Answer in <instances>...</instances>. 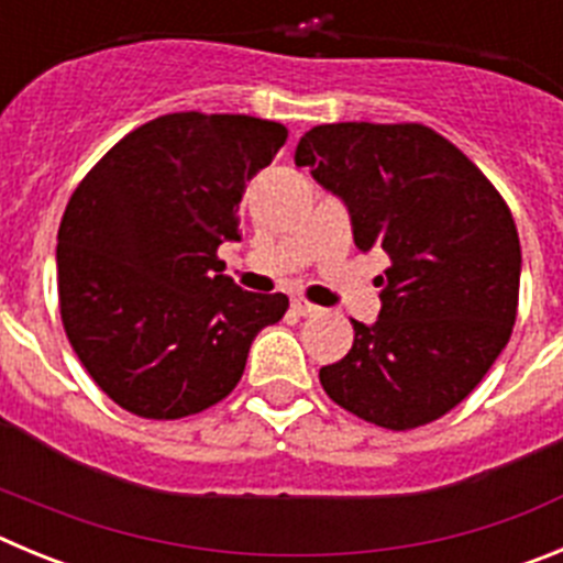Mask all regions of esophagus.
I'll return each mask as SVG.
<instances>
[{"mask_svg": "<svg viewBox=\"0 0 563 563\" xmlns=\"http://www.w3.org/2000/svg\"><path fill=\"white\" fill-rule=\"evenodd\" d=\"M292 310H296L298 316H318V312H321V307L310 305L305 296H296L292 298Z\"/></svg>", "mask_w": 563, "mask_h": 563, "instance_id": "esophagus-1", "label": "esophagus"}]
</instances>
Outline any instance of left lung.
<instances>
[{
	"mask_svg": "<svg viewBox=\"0 0 563 563\" xmlns=\"http://www.w3.org/2000/svg\"><path fill=\"white\" fill-rule=\"evenodd\" d=\"M296 166L346 206L363 253H389L375 278L380 316L321 366L327 395L380 429L409 431L465 400L510 341L521 247L485 174L422 123H324Z\"/></svg>",
	"mask_w": 563,
	"mask_h": 563,
	"instance_id": "obj_1",
	"label": "left lung"
}]
</instances>
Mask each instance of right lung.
<instances>
[{
  "mask_svg": "<svg viewBox=\"0 0 563 563\" xmlns=\"http://www.w3.org/2000/svg\"><path fill=\"white\" fill-rule=\"evenodd\" d=\"M287 129L251 114L174 112L114 143L58 228V305L84 369L121 409L180 420L233 391L285 292H247L217 247L239 239L247 183Z\"/></svg>",
  "mask_w": 563,
  "mask_h": 563,
  "instance_id": "add662e5",
  "label": "right lung"
}]
</instances>
